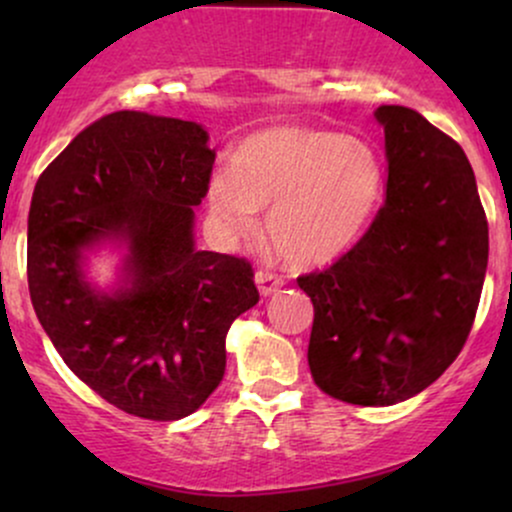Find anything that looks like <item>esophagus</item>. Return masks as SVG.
Here are the masks:
<instances>
[{"label":"esophagus","mask_w":512,"mask_h":512,"mask_svg":"<svg viewBox=\"0 0 512 512\" xmlns=\"http://www.w3.org/2000/svg\"><path fill=\"white\" fill-rule=\"evenodd\" d=\"M255 284L257 289H260L262 296H272L284 286V279H281L279 274H272V272H257L255 274Z\"/></svg>","instance_id":"obj_1"}]
</instances>
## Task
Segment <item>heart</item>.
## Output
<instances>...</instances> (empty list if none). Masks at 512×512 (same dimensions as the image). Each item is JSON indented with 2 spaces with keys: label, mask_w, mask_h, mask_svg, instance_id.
Segmentation results:
<instances>
[{
  "label": "heart",
  "mask_w": 512,
  "mask_h": 512,
  "mask_svg": "<svg viewBox=\"0 0 512 512\" xmlns=\"http://www.w3.org/2000/svg\"><path fill=\"white\" fill-rule=\"evenodd\" d=\"M383 197V166L368 144L332 129L272 127L250 134L207 185L223 236L245 240L269 209L267 236L293 267H322L366 236Z\"/></svg>",
  "instance_id": "1"
}]
</instances>
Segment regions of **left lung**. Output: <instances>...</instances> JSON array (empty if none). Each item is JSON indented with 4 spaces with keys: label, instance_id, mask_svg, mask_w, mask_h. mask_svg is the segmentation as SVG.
<instances>
[{
    "label": "left lung",
    "instance_id": "8db88e82",
    "mask_svg": "<svg viewBox=\"0 0 512 512\" xmlns=\"http://www.w3.org/2000/svg\"><path fill=\"white\" fill-rule=\"evenodd\" d=\"M387 192L356 248L298 276L315 317V385L390 407L436 383L472 330L489 262V223L462 146L402 105H380Z\"/></svg>",
    "mask_w": 512,
    "mask_h": 512
}]
</instances>
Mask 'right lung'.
I'll return each instance as SVG.
<instances>
[{
	"label": "right lung",
	"instance_id": "add662e5",
	"mask_svg": "<svg viewBox=\"0 0 512 512\" xmlns=\"http://www.w3.org/2000/svg\"><path fill=\"white\" fill-rule=\"evenodd\" d=\"M216 151L178 117L117 110L76 134L35 182L28 291L69 370L105 402L178 421L226 370V334L260 301L250 262L197 250L195 209ZM123 252L116 284L85 276L87 252Z\"/></svg>",
	"mask_w": 512,
	"mask_h": 512
}]
</instances>
